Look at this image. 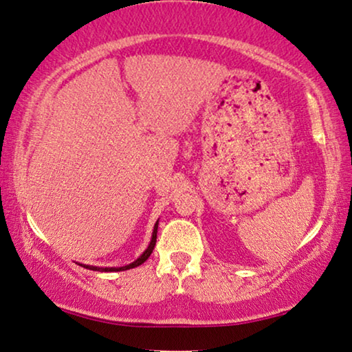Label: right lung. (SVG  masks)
Instances as JSON below:
<instances>
[{
    "label": "right lung",
    "mask_w": 352,
    "mask_h": 352,
    "mask_svg": "<svg viewBox=\"0 0 352 352\" xmlns=\"http://www.w3.org/2000/svg\"><path fill=\"white\" fill-rule=\"evenodd\" d=\"M156 232H158V223L155 224L153 235H151V242L148 245V248H146L144 251V254L140 256V258L135 259L133 264L124 265V267H106V269H99V267H90V265H83V267H87V269H91V270H98V272H122V270H128V269H134V267H139L140 264H144V262L150 258L151 253H153V248L156 245Z\"/></svg>",
    "instance_id": "1"
}]
</instances>
